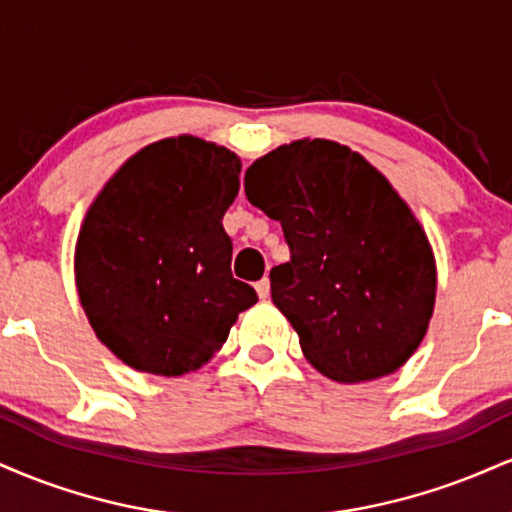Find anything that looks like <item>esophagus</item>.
I'll return each instance as SVG.
<instances>
[{
	"label": "esophagus",
	"instance_id": "34e87169",
	"mask_svg": "<svg viewBox=\"0 0 512 512\" xmlns=\"http://www.w3.org/2000/svg\"><path fill=\"white\" fill-rule=\"evenodd\" d=\"M255 289H257V296H260L262 301H264V298H269V279H267V276H264V279L257 281Z\"/></svg>",
	"mask_w": 512,
	"mask_h": 512
}]
</instances>
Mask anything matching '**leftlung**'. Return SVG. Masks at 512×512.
<instances>
[{
  "label": "left lung",
  "mask_w": 512,
  "mask_h": 512,
  "mask_svg": "<svg viewBox=\"0 0 512 512\" xmlns=\"http://www.w3.org/2000/svg\"><path fill=\"white\" fill-rule=\"evenodd\" d=\"M245 195L284 228L272 301L305 358L337 383L402 368L433 315L436 260L385 175L349 146L298 139L252 163Z\"/></svg>",
  "instance_id": "obj_1"
}]
</instances>
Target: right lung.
<instances>
[{
    "instance_id": "obj_1",
    "label": "right lung",
    "mask_w": 512,
    "mask_h": 512,
    "mask_svg": "<svg viewBox=\"0 0 512 512\" xmlns=\"http://www.w3.org/2000/svg\"><path fill=\"white\" fill-rule=\"evenodd\" d=\"M238 175L233 151L182 134L122 163L86 211L79 301L96 337L134 370L175 378L202 368L257 303L233 279L221 223Z\"/></svg>"
}]
</instances>
